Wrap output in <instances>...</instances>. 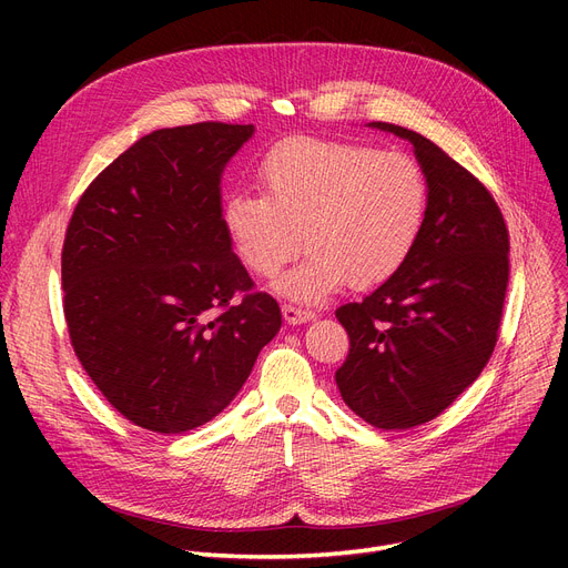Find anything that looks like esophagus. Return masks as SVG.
<instances>
[{"label":"esophagus","instance_id":"1","mask_svg":"<svg viewBox=\"0 0 568 568\" xmlns=\"http://www.w3.org/2000/svg\"><path fill=\"white\" fill-rule=\"evenodd\" d=\"M283 317L287 324H302V322H311L315 317L313 311L300 308V306H292V304H283Z\"/></svg>","mask_w":568,"mask_h":568}]
</instances>
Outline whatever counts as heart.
<instances>
[{
	"label": "heart",
	"mask_w": 568,
	"mask_h": 568,
	"mask_svg": "<svg viewBox=\"0 0 568 568\" xmlns=\"http://www.w3.org/2000/svg\"><path fill=\"white\" fill-rule=\"evenodd\" d=\"M262 195L234 193L223 225L242 264L274 278L306 246V257L276 287L290 300L317 304L352 287L389 281L419 242L428 212L422 165L403 152L290 138L257 165Z\"/></svg>",
	"instance_id": "b5f03b06"
}]
</instances>
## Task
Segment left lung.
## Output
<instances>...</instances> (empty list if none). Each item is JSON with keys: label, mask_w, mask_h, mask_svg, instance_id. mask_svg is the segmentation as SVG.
Instances as JSON below:
<instances>
[{"label": "left lung", "mask_w": 568, "mask_h": 568, "mask_svg": "<svg viewBox=\"0 0 568 568\" xmlns=\"http://www.w3.org/2000/svg\"><path fill=\"white\" fill-rule=\"evenodd\" d=\"M428 182V212L407 262L359 304L336 311L349 336L336 384L382 430L433 422L481 375L509 285V230L490 191L424 138L396 124Z\"/></svg>", "instance_id": "left-lung-1"}]
</instances>
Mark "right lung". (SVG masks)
Here are the masks:
<instances>
[{
	"label": "right lung",
	"mask_w": 568,
	"mask_h": 568,
	"mask_svg": "<svg viewBox=\"0 0 568 568\" xmlns=\"http://www.w3.org/2000/svg\"><path fill=\"white\" fill-rule=\"evenodd\" d=\"M253 124L161 129L78 200L62 251L64 317L84 373L161 435L221 414L281 329L223 225L221 174Z\"/></svg>",
	"instance_id": "1"
}]
</instances>
